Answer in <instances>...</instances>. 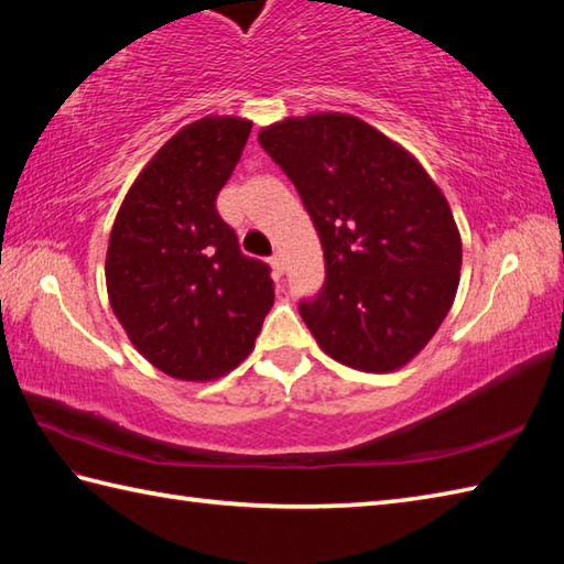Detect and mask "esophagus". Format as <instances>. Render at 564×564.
<instances>
[{
  "label": "esophagus",
  "instance_id": "1",
  "mask_svg": "<svg viewBox=\"0 0 564 564\" xmlns=\"http://www.w3.org/2000/svg\"><path fill=\"white\" fill-rule=\"evenodd\" d=\"M269 263L275 269V273H283V271H285V261H283L281 251H275V254L269 259Z\"/></svg>",
  "mask_w": 564,
  "mask_h": 564
}]
</instances>
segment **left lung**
Returning a JSON list of instances; mask_svg holds the SVG:
<instances>
[{
  "mask_svg": "<svg viewBox=\"0 0 564 564\" xmlns=\"http://www.w3.org/2000/svg\"><path fill=\"white\" fill-rule=\"evenodd\" d=\"M259 142L297 188L325 249V283L301 301L322 351L366 373L412 361L460 281V232L441 188L356 116L285 118Z\"/></svg>",
  "mask_w": 564,
  "mask_h": 564,
  "instance_id": "1",
  "label": "left lung"
}]
</instances>
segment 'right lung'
<instances>
[{
  "instance_id": "add662e5",
  "label": "right lung",
  "mask_w": 564,
  "mask_h": 564,
  "mask_svg": "<svg viewBox=\"0 0 564 564\" xmlns=\"http://www.w3.org/2000/svg\"><path fill=\"white\" fill-rule=\"evenodd\" d=\"M249 130L235 116L184 126L140 172L111 230L113 315L135 349L178 380L230 373L273 305L271 267L239 251L215 208Z\"/></svg>"
}]
</instances>
